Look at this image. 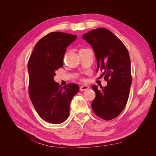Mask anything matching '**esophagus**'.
<instances>
[{"instance_id": "1", "label": "esophagus", "mask_w": 156, "mask_h": 156, "mask_svg": "<svg viewBox=\"0 0 156 156\" xmlns=\"http://www.w3.org/2000/svg\"><path fill=\"white\" fill-rule=\"evenodd\" d=\"M89 88V87L88 85H83L80 87V90L81 91H85L87 90Z\"/></svg>"}]
</instances>
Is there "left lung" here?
<instances>
[{
    "label": "left lung",
    "instance_id": "8db88e82",
    "mask_svg": "<svg viewBox=\"0 0 156 156\" xmlns=\"http://www.w3.org/2000/svg\"><path fill=\"white\" fill-rule=\"evenodd\" d=\"M83 38L91 45L97 60L98 68L103 72L106 87L93 85L96 98L92 110L101 119L109 120L119 116L128 100L131 85V61L126 46L104 28L94 29L83 34Z\"/></svg>",
    "mask_w": 156,
    "mask_h": 156
}]
</instances>
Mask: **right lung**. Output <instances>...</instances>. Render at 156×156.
<instances>
[{"label":"right lung","instance_id":"1","mask_svg":"<svg viewBox=\"0 0 156 156\" xmlns=\"http://www.w3.org/2000/svg\"><path fill=\"white\" fill-rule=\"evenodd\" d=\"M76 38V35L51 32L36 44L28 62L30 100L41 119L51 124L68 119L71 101L79 92L76 84L62 87L54 81L55 72L63 66L67 47Z\"/></svg>","mask_w":156,"mask_h":156}]
</instances>
